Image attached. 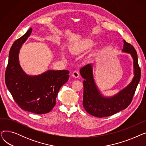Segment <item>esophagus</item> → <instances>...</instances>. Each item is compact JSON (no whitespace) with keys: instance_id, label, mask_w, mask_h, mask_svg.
Returning a JSON list of instances; mask_svg holds the SVG:
<instances>
[{"instance_id":"1","label":"esophagus","mask_w":146,"mask_h":146,"mask_svg":"<svg viewBox=\"0 0 146 146\" xmlns=\"http://www.w3.org/2000/svg\"><path fill=\"white\" fill-rule=\"evenodd\" d=\"M72 76L74 78H78L79 77V73L78 71H74L72 73Z\"/></svg>"}]
</instances>
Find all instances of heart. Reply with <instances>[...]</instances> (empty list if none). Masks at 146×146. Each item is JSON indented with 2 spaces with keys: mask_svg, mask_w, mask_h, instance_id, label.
Here are the masks:
<instances>
[{
  "mask_svg": "<svg viewBox=\"0 0 146 146\" xmlns=\"http://www.w3.org/2000/svg\"><path fill=\"white\" fill-rule=\"evenodd\" d=\"M93 44V41H91V40H88V41H85L84 42H82L81 46H82V48H88L90 47V46Z\"/></svg>",
  "mask_w": 146,
  "mask_h": 146,
  "instance_id": "heart-1",
  "label": "heart"
}]
</instances>
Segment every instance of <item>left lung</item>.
<instances>
[{"instance_id": "8db88e82", "label": "left lung", "mask_w": 146, "mask_h": 146, "mask_svg": "<svg viewBox=\"0 0 146 146\" xmlns=\"http://www.w3.org/2000/svg\"><path fill=\"white\" fill-rule=\"evenodd\" d=\"M122 51L131 54L133 59L134 77L128 85L112 96H105L101 93L94 78L92 64H88L80 69L83 81V105L92 115L102 118L112 115L125 110L131 104L141 78L137 52L133 46L124 40Z\"/></svg>"}]
</instances>
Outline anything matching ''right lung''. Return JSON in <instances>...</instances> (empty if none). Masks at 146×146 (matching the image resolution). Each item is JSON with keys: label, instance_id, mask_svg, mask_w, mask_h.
Here are the masks:
<instances>
[{"label": "right lung", "instance_id": "obj_1", "mask_svg": "<svg viewBox=\"0 0 146 146\" xmlns=\"http://www.w3.org/2000/svg\"><path fill=\"white\" fill-rule=\"evenodd\" d=\"M32 28L12 44L5 74L6 85L15 101L24 111L36 114L49 112L56 105L60 89L69 78V72L48 70L39 75H28L19 61V52L32 33Z\"/></svg>", "mask_w": 146, "mask_h": 146}]
</instances>
